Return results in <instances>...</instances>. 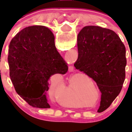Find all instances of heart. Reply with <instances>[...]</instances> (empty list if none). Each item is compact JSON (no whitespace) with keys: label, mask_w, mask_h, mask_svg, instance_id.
<instances>
[{"label":"heart","mask_w":132,"mask_h":132,"mask_svg":"<svg viewBox=\"0 0 132 132\" xmlns=\"http://www.w3.org/2000/svg\"><path fill=\"white\" fill-rule=\"evenodd\" d=\"M75 90H76V87H71V88H69V93L71 94V93H74ZM63 104L65 105V106H71V107H73V108H76V107H78L79 106V104L77 105V104L76 103H74L72 104L68 103V102H63Z\"/></svg>","instance_id":"b5f03b06"}]
</instances>
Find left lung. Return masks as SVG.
<instances>
[{
  "mask_svg": "<svg viewBox=\"0 0 132 132\" xmlns=\"http://www.w3.org/2000/svg\"><path fill=\"white\" fill-rule=\"evenodd\" d=\"M77 48L75 67L96 82L102 94L98 110L104 111L120 94L125 80V46L112 30L88 26L78 34Z\"/></svg>",
  "mask_w": 132,
  "mask_h": 132,
  "instance_id": "8db88e82",
  "label": "left lung"
}]
</instances>
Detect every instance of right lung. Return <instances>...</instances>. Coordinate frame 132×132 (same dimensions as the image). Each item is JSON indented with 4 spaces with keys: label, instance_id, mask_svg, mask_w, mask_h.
<instances>
[{
    "label": "right lung",
    "instance_id": "right-lung-1",
    "mask_svg": "<svg viewBox=\"0 0 132 132\" xmlns=\"http://www.w3.org/2000/svg\"><path fill=\"white\" fill-rule=\"evenodd\" d=\"M10 77L16 93L30 106L49 108L46 98L52 75H64L68 66L55 46L47 28H25L12 38L8 56Z\"/></svg>",
    "mask_w": 132,
    "mask_h": 132
}]
</instances>
